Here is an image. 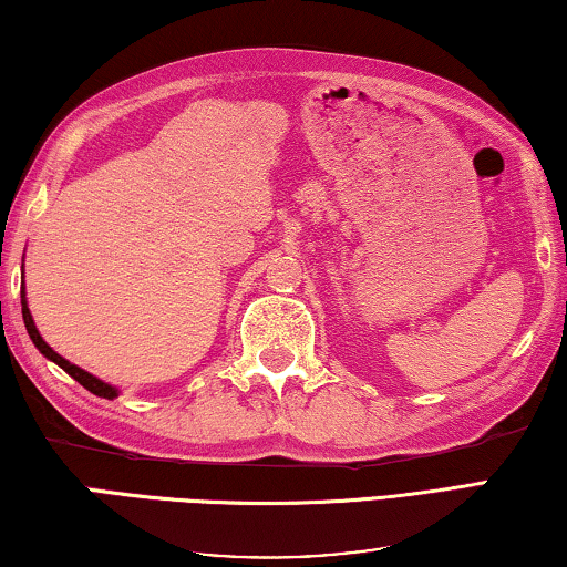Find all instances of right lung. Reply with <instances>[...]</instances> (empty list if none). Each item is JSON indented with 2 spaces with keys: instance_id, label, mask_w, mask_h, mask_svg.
Returning a JSON list of instances; mask_svg holds the SVG:
<instances>
[{
  "instance_id": "right-lung-1",
  "label": "right lung",
  "mask_w": 567,
  "mask_h": 567,
  "mask_svg": "<svg viewBox=\"0 0 567 567\" xmlns=\"http://www.w3.org/2000/svg\"><path fill=\"white\" fill-rule=\"evenodd\" d=\"M22 318H24V328H27V332H30V338H32L34 348H38L40 353H42L44 358H48V361L58 363V365L62 368V371L73 375V379H75L80 385H83V389H87L90 393H95V396L107 399V401H113L115 396H118V389H113L111 383H105V381H101V379H95L93 373L83 371V368H78L75 363L65 361V358H62L60 353H55V350H52L48 343H44L42 336H40V330H38V326H34V320H32V312H30V308H27V298H24V282H22Z\"/></svg>"
}]
</instances>
